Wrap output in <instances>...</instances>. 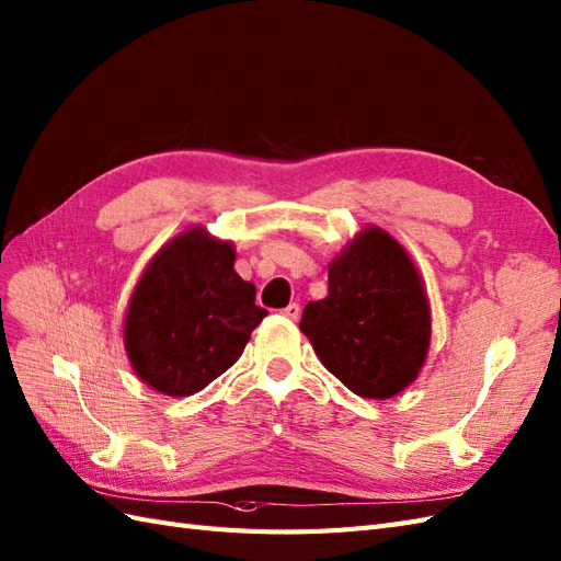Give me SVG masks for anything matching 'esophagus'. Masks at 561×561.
<instances>
[{
    "instance_id": "obj_1",
    "label": "esophagus",
    "mask_w": 561,
    "mask_h": 561,
    "mask_svg": "<svg viewBox=\"0 0 561 561\" xmlns=\"http://www.w3.org/2000/svg\"><path fill=\"white\" fill-rule=\"evenodd\" d=\"M282 314H284L286 319H294V322H296L298 314H300V306H298V302H289V306H286V308L282 310Z\"/></svg>"
}]
</instances>
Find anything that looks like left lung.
Instances as JSON below:
<instances>
[{"mask_svg":"<svg viewBox=\"0 0 561 561\" xmlns=\"http://www.w3.org/2000/svg\"><path fill=\"white\" fill-rule=\"evenodd\" d=\"M300 331L347 390L390 399L419 376L430 345V306L402 244L366 228L329 265V296L302 310Z\"/></svg>","mask_w":561,"mask_h":561,"instance_id":"8db88e82","label":"left lung"}]
</instances>
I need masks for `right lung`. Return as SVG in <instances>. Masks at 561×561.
Masks as SVG:
<instances>
[{"mask_svg":"<svg viewBox=\"0 0 561 561\" xmlns=\"http://www.w3.org/2000/svg\"><path fill=\"white\" fill-rule=\"evenodd\" d=\"M267 310L234 272L230 242L187 230L159 251L129 300L124 345L134 371L157 392L204 390L239 359Z\"/></svg>","mask_w":561,"mask_h":561,"instance_id":"right-lung-1","label":"right lung"}]
</instances>
